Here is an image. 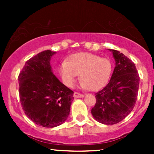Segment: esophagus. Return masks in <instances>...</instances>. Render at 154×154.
Returning <instances> with one entry per match:
<instances>
[{
	"label": "esophagus",
	"instance_id": "34e87169",
	"mask_svg": "<svg viewBox=\"0 0 154 154\" xmlns=\"http://www.w3.org/2000/svg\"><path fill=\"white\" fill-rule=\"evenodd\" d=\"M84 97V94H80V93L79 92L74 93V97H75V98H79V97Z\"/></svg>",
	"mask_w": 154,
	"mask_h": 154
}]
</instances>
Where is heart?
<instances>
[{
    "instance_id": "heart-1",
    "label": "heart",
    "mask_w": 154,
    "mask_h": 154,
    "mask_svg": "<svg viewBox=\"0 0 154 154\" xmlns=\"http://www.w3.org/2000/svg\"><path fill=\"white\" fill-rule=\"evenodd\" d=\"M112 63L109 59L86 52L71 54L60 68L63 81L71 87L80 74L81 86L97 91L103 88L109 79Z\"/></svg>"
}]
</instances>
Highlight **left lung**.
I'll return each instance as SVG.
<instances>
[{
    "label": "left lung",
    "instance_id": "obj_1",
    "mask_svg": "<svg viewBox=\"0 0 154 154\" xmlns=\"http://www.w3.org/2000/svg\"><path fill=\"white\" fill-rule=\"evenodd\" d=\"M116 67L108 84L96 93V103L91 109L95 120L115 125L125 119L137 100L139 76L131 60L116 50H111Z\"/></svg>",
    "mask_w": 154,
    "mask_h": 154
}]
</instances>
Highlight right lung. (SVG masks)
<instances>
[{
	"label": "right lung",
	"instance_id": "obj_1",
	"mask_svg": "<svg viewBox=\"0 0 154 154\" xmlns=\"http://www.w3.org/2000/svg\"><path fill=\"white\" fill-rule=\"evenodd\" d=\"M56 54L42 51L27 60L18 75L19 98L26 116L36 125L55 127L66 122L74 91L51 71L50 60Z\"/></svg>",
	"mask_w": 154,
	"mask_h": 154
}]
</instances>
